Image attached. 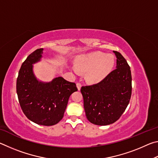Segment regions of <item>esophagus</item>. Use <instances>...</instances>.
Segmentation results:
<instances>
[{
    "label": "esophagus",
    "instance_id": "34e87169",
    "mask_svg": "<svg viewBox=\"0 0 158 158\" xmlns=\"http://www.w3.org/2000/svg\"><path fill=\"white\" fill-rule=\"evenodd\" d=\"M77 89L80 90V89H81V84H80V83H77Z\"/></svg>",
    "mask_w": 158,
    "mask_h": 158
}]
</instances>
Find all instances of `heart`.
Here are the masks:
<instances>
[{
  "instance_id": "obj_1",
  "label": "heart",
  "mask_w": 158,
  "mask_h": 158,
  "mask_svg": "<svg viewBox=\"0 0 158 158\" xmlns=\"http://www.w3.org/2000/svg\"><path fill=\"white\" fill-rule=\"evenodd\" d=\"M114 63L115 58L112 54L95 52L79 56L75 61V68L77 71L86 72L85 78L88 81L95 83L107 76L114 68Z\"/></svg>"
}]
</instances>
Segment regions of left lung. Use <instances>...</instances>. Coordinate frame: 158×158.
<instances>
[{"instance_id": "8db88e82", "label": "left lung", "mask_w": 158, "mask_h": 158, "mask_svg": "<svg viewBox=\"0 0 158 158\" xmlns=\"http://www.w3.org/2000/svg\"><path fill=\"white\" fill-rule=\"evenodd\" d=\"M116 69L98 84L82 86L84 106L87 119L93 124L114 123L127 108L132 94V75L129 65L119 52Z\"/></svg>"}]
</instances>
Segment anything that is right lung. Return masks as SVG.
<instances>
[{
    "instance_id": "add662e5",
    "label": "right lung",
    "mask_w": 158,
    "mask_h": 158,
    "mask_svg": "<svg viewBox=\"0 0 158 158\" xmlns=\"http://www.w3.org/2000/svg\"><path fill=\"white\" fill-rule=\"evenodd\" d=\"M43 49H37L22 63L17 80V93L21 108L30 120L51 126L63 118L69 96L77 91L75 83L58 77L50 82L38 81L33 64L40 60Z\"/></svg>"
}]
</instances>
